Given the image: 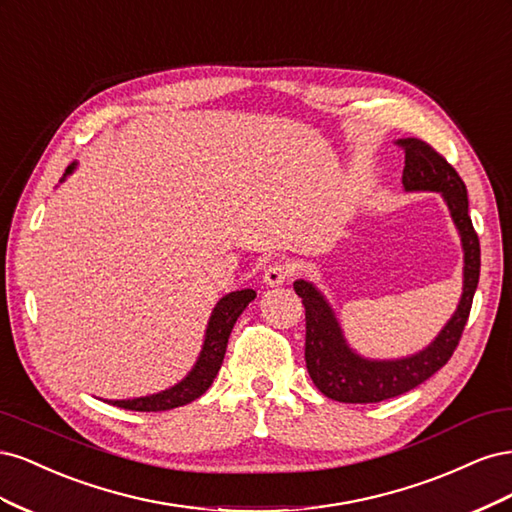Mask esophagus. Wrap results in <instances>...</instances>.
Masks as SVG:
<instances>
[{
    "label": "esophagus",
    "mask_w": 512,
    "mask_h": 512,
    "mask_svg": "<svg viewBox=\"0 0 512 512\" xmlns=\"http://www.w3.org/2000/svg\"><path fill=\"white\" fill-rule=\"evenodd\" d=\"M290 275V265H286V262H273V265H269L265 269V273H262V282H265L267 286H282Z\"/></svg>",
    "instance_id": "1"
}]
</instances>
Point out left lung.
Listing matches in <instances>:
<instances>
[{
    "label": "left lung",
    "mask_w": 512,
    "mask_h": 512,
    "mask_svg": "<svg viewBox=\"0 0 512 512\" xmlns=\"http://www.w3.org/2000/svg\"><path fill=\"white\" fill-rule=\"evenodd\" d=\"M406 153V192H438L451 213L463 250V288L455 314L436 339L423 350L401 359H367L344 335L327 297L305 280L294 282V292L305 307V363L316 389L344 404H376L412 391L451 359L466 327L480 275V243L468 213V190L457 170L438 151L418 138L395 141Z\"/></svg>",
    "instance_id": "1"
}]
</instances>
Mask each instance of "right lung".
<instances>
[{
	"mask_svg": "<svg viewBox=\"0 0 512 512\" xmlns=\"http://www.w3.org/2000/svg\"><path fill=\"white\" fill-rule=\"evenodd\" d=\"M74 168H76V162L68 166L66 175L61 177V181H66V177L72 175ZM254 299H256V290L243 288V290L228 292L226 297H222L218 303H215L207 322L205 342H203V348H200L198 359L194 367L188 371V376L181 378L175 386H170V389H164L160 393L145 395V397L106 399L108 404L134 410V412H164V410L185 406L190 404V401L198 399L213 384L215 376H218L224 354H226L230 331L235 327L237 318L243 314V309Z\"/></svg>",
	"mask_w": 512,
	"mask_h": 512,
	"instance_id": "right-lung-1",
	"label": "right lung"
}]
</instances>
